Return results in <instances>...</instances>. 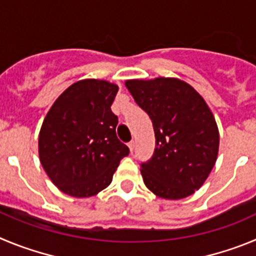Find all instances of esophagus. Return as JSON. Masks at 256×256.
Wrapping results in <instances>:
<instances>
[{
  "mask_svg": "<svg viewBox=\"0 0 256 256\" xmlns=\"http://www.w3.org/2000/svg\"><path fill=\"white\" fill-rule=\"evenodd\" d=\"M128 146L130 148V152H132L134 148H135V142H134V140H131V142L128 144Z\"/></svg>",
  "mask_w": 256,
  "mask_h": 256,
  "instance_id": "esophagus-1",
  "label": "esophagus"
}]
</instances>
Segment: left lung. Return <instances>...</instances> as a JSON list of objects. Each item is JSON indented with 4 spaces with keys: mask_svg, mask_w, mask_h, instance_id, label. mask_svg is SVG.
Returning a JSON list of instances; mask_svg holds the SVG:
<instances>
[{
    "mask_svg": "<svg viewBox=\"0 0 256 256\" xmlns=\"http://www.w3.org/2000/svg\"><path fill=\"white\" fill-rule=\"evenodd\" d=\"M126 88L150 117L156 149L140 172L145 186L168 200L199 190L213 170L220 131L210 108L190 84L177 78L126 80Z\"/></svg>",
    "mask_w": 256,
    "mask_h": 256,
    "instance_id": "1",
    "label": "left lung"
}]
</instances>
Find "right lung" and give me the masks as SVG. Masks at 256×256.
Masks as SVG:
<instances>
[{"label":"right lung","instance_id":"right-lung-1","mask_svg":"<svg viewBox=\"0 0 256 256\" xmlns=\"http://www.w3.org/2000/svg\"><path fill=\"white\" fill-rule=\"evenodd\" d=\"M118 85L84 79L54 100L39 131V160L62 192L90 198L104 190L130 150L116 135L111 111Z\"/></svg>","mask_w":256,"mask_h":256}]
</instances>
